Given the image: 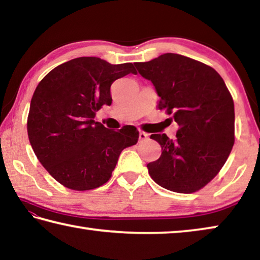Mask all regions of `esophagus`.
<instances>
[{
	"label": "esophagus",
	"mask_w": 260,
	"mask_h": 260,
	"mask_svg": "<svg viewBox=\"0 0 260 260\" xmlns=\"http://www.w3.org/2000/svg\"><path fill=\"white\" fill-rule=\"evenodd\" d=\"M149 139V135L146 132H140L139 133V141L140 142H143V141H147Z\"/></svg>",
	"instance_id": "1"
}]
</instances>
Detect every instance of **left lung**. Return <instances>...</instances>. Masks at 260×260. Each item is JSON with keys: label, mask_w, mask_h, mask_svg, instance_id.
<instances>
[{"label": "left lung", "mask_w": 260, "mask_h": 260, "mask_svg": "<svg viewBox=\"0 0 260 260\" xmlns=\"http://www.w3.org/2000/svg\"><path fill=\"white\" fill-rule=\"evenodd\" d=\"M159 96L157 108L178 122L177 139L151 134L161 155L147 165L160 187L191 193L205 187L225 165L235 142L234 101L220 74L178 54L134 63Z\"/></svg>", "instance_id": "8db88e82"}]
</instances>
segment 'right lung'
Listing matches in <instances>:
<instances>
[{
  "instance_id": "1",
  "label": "right lung",
  "mask_w": 260,
  "mask_h": 260,
  "mask_svg": "<svg viewBox=\"0 0 260 260\" xmlns=\"http://www.w3.org/2000/svg\"><path fill=\"white\" fill-rule=\"evenodd\" d=\"M129 73H138L132 63L79 57L51 70L35 88L27 117L29 143L64 187L83 191L107 183L121 151L138 142L134 126L116 132L94 120L103 105L112 103L113 81Z\"/></svg>"
}]
</instances>
